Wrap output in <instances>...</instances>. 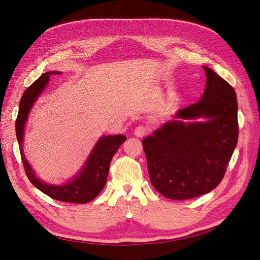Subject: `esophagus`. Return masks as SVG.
Here are the masks:
<instances>
[{
  "label": "esophagus",
  "instance_id": "34e87169",
  "mask_svg": "<svg viewBox=\"0 0 260 260\" xmlns=\"http://www.w3.org/2000/svg\"><path fill=\"white\" fill-rule=\"evenodd\" d=\"M147 133H148L147 127L142 126V124H141V126H138L136 129H134V136L138 137V138H143V137L146 136Z\"/></svg>",
  "mask_w": 260,
  "mask_h": 260
}]
</instances>
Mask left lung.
<instances>
[{"label":"left lung","mask_w":260,"mask_h":260,"mask_svg":"<svg viewBox=\"0 0 260 260\" xmlns=\"http://www.w3.org/2000/svg\"><path fill=\"white\" fill-rule=\"evenodd\" d=\"M202 99L177 112L173 120L143 140L153 188L171 200L209 193L222 181L238 142V105L230 83L208 68Z\"/></svg>","instance_id":"1"}]
</instances>
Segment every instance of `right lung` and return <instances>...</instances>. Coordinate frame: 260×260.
<instances>
[{
	"instance_id": "1",
	"label": "right lung",
	"mask_w": 260,
	"mask_h": 260,
	"mask_svg": "<svg viewBox=\"0 0 260 260\" xmlns=\"http://www.w3.org/2000/svg\"><path fill=\"white\" fill-rule=\"evenodd\" d=\"M55 74H58V72L50 71L41 75L32 85L25 89L21 100H20L19 112L16 119V134L20 154H21L27 178L37 189L56 201L72 204H85L94 200L105 188L111 160L120 145L126 141V137L119 134V136H106L101 138L96 144L94 150L91 151L81 173L78 174L74 180L65 185H52L38 179L24 157L22 149L23 129L30 108L46 87L50 75Z\"/></svg>"
}]
</instances>
